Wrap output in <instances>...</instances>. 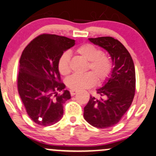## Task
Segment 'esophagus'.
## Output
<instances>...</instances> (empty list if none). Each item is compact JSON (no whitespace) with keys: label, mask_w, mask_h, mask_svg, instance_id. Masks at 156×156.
Masks as SVG:
<instances>
[{"label":"esophagus","mask_w":156,"mask_h":156,"mask_svg":"<svg viewBox=\"0 0 156 156\" xmlns=\"http://www.w3.org/2000/svg\"><path fill=\"white\" fill-rule=\"evenodd\" d=\"M76 94V91H74V90H71L70 91L71 96H74Z\"/></svg>","instance_id":"34e87169"}]
</instances>
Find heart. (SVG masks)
<instances>
[{
  "label": "heart",
  "instance_id": "1",
  "mask_svg": "<svg viewBox=\"0 0 156 156\" xmlns=\"http://www.w3.org/2000/svg\"><path fill=\"white\" fill-rule=\"evenodd\" d=\"M77 54L88 62L86 72L82 76H72L66 80V84L74 91L88 89L95 85H101L108 80L112 71V59L100 48L92 44L85 43L76 50ZM58 72L62 76H67L70 73V55L67 52L62 53L57 62Z\"/></svg>",
  "mask_w": 156,
  "mask_h": 156
}]
</instances>
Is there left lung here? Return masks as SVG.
I'll use <instances>...</instances> for the list:
<instances>
[{"label":"left lung","mask_w":156,"mask_h":156,"mask_svg":"<svg viewBox=\"0 0 156 156\" xmlns=\"http://www.w3.org/2000/svg\"><path fill=\"white\" fill-rule=\"evenodd\" d=\"M89 40L108 52L114 68L105 85L97 90L98 96H90L83 117L95 128H108L117 124L131 105L135 95V67L129 52L117 39L101 37Z\"/></svg>","instance_id":"1"}]
</instances>
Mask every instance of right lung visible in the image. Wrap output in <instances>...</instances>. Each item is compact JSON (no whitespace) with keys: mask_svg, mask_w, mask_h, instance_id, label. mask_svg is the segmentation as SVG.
Returning <instances> with one entry per match:
<instances>
[{"mask_svg":"<svg viewBox=\"0 0 156 156\" xmlns=\"http://www.w3.org/2000/svg\"><path fill=\"white\" fill-rule=\"evenodd\" d=\"M74 44V39L43 34L23 50L17 89L28 117L36 124L49 126L63 117V105L71 96L69 91L64 90L57 62L61 54ZM62 90L63 93L58 94Z\"/></svg>","mask_w":156,"mask_h":156,"instance_id":"add662e5","label":"right lung"}]
</instances>
